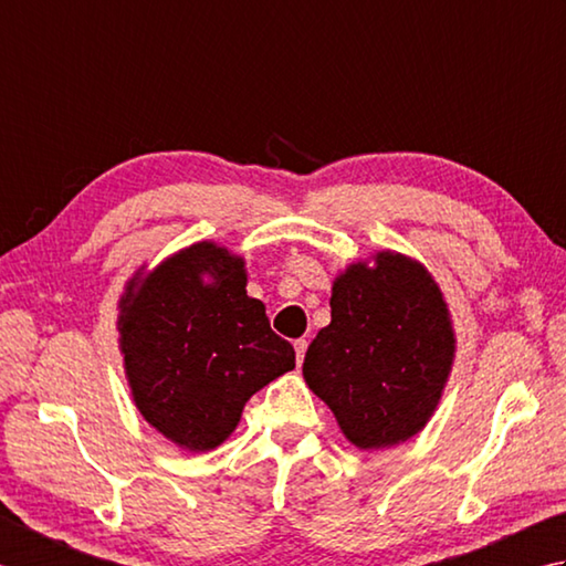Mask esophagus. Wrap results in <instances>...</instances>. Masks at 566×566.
Wrapping results in <instances>:
<instances>
[{
    "label": "esophagus",
    "instance_id": "1",
    "mask_svg": "<svg viewBox=\"0 0 566 566\" xmlns=\"http://www.w3.org/2000/svg\"><path fill=\"white\" fill-rule=\"evenodd\" d=\"M305 352H307V339H295V361H297V366L303 364Z\"/></svg>",
    "mask_w": 566,
    "mask_h": 566
}]
</instances>
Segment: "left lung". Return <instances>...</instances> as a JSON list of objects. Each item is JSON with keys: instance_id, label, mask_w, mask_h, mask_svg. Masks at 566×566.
<instances>
[{"instance_id": "obj_1", "label": "left lung", "mask_w": 566, "mask_h": 566, "mask_svg": "<svg viewBox=\"0 0 566 566\" xmlns=\"http://www.w3.org/2000/svg\"><path fill=\"white\" fill-rule=\"evenodd\" d=\"M332 322L307 347L303 374L361 449L418 434L454 356L447 305L430 273L400 253L354 263L332 287Z\"/></svg>"}]
</instances>
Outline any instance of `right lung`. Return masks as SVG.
I'll list each match as a JSON object with an SVG mask.
<instances>
[{
  "label": "right lung",
  "instance_id": "obj_1",
  "mask_svg": "<svg viewBox=\"0 0 566 566\" xmlns=\"http://www.w3.org/2000/svg\"><path fill=\"white\" fill-rule=\"evenodd\" d=\"M122 313L136 408L180 447L202 452L224 442L247 400L295 368L291 342L247 295L244 261L207 241L160 263Z\"/></svg>",
  "mask_w": 566,
  "mask_h": 566
}]
</instances>
